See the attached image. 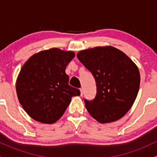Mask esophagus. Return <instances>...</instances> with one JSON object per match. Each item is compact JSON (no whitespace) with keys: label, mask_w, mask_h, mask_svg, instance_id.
<instances>
[{"label":"esophagus","mask_w":157,"mask_h":157,"mask_svg":"<svg viewBox=\"0 0 157 157\" xmlns=\"http://www.w3.org/2000/svg\"><path fill=\"white\" fill-rule=\"evenodd\" d=\"M80 96H82V95H83V89L81 88V89H80Z\"/></svg>","instance_id":"esophagus-1"}]
</instances>
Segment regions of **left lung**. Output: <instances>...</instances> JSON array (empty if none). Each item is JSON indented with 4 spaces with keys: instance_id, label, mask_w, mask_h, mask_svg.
<instances>
[{
    "instance_id": "1",
    "label": "left lung",
    "mask_w": 157,
    "mask_h": 157,
    "mask_svg": "<svg viewBox=\"0 0 157 157\" xmlns=\"http://www.w3.org/2000/svg\"><path fill=\"white\" fill-rule=\"evenodd\" d=\"M77 57L96 82L94 99L84 100L90 115L100 123L122 118L133 105L139 91L140 75L136 64L113 46L82 50Z\"/></svg>"
}]
</instances>
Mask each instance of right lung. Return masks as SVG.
Masks as SVG:
<instances>
[{
    "label": "right lung",
    "mask_w": 157,
    "mask_h": 157,
    "mask_svg": "<svg viewBox=\"0 0 157 157\" xmlns=\"http://www.w3.org/2000/svg\"><path fill=\"white\" fill-rule=\"evenodd\" d=\"M75 56L73 52L53 48L32 55L23 66L16 91L23 109L36 121H57L71 97L80 95V90L68 85L69 77L65 71Z\"/></svg>",
    "instance_id": "right-lung-1"
}]
</instances>
